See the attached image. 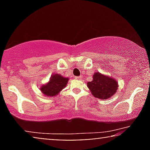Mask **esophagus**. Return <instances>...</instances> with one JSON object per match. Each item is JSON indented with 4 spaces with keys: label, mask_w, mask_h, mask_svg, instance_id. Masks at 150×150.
Here are the masks:
<instances>
[{
    "label": "esophagus",
    "mask_w": 150,
    "mask_h": 150,
    "mask_svg": "<svg viewBox=\"0 0 150 150\" xmlns=\"http://www.w3.org/2000/svg\"><path fill=\"white\" fill-rule=\"evenodd\" d=\"M83 76H75L76 79H79V80L83 79Z\"/></svg>",
    "instance_id": "34e87169"
}]
</instances>
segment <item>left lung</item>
Returning <instances> with one entry per match:
<instances>
[{
    "label": "left lung",
    "mask_w": 150,
    "mask_h": 150,
    "mask_svg": "<svg viewBox=\"0 0 150 150\" xmlns=\"http://www.w3.org/2000/svg\"><path fill=\"white\" fill-rule=\"evenodd\" d=\"M87 85L92 95L101 100L110 98L116 93L119 87L115 79L99 71L94 73L93 81L88 82Z\"/></svg>",
    "instance_id": "left-lung-1"
}]
</instances>
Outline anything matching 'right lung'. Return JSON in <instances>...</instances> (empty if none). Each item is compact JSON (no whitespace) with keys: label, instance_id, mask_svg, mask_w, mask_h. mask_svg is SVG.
<instances>
[{"label":"right lung","instance_id":"right-lung-1","mask_svg":"<svg viewBox=\"0 0 150 150\" xmlns=\"http://www.w3.org/2000/svg\"><path fill=\"white\" fill-rule=\"evenodd\" d=\"M69 78L63 77L59 74H54L51 76L48 83L41 86L40 89L45 96L54 97L58 95L66 87Z\"/></svg>","mask_w":150,"mask_h":150}]
</instances>
